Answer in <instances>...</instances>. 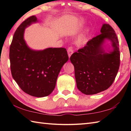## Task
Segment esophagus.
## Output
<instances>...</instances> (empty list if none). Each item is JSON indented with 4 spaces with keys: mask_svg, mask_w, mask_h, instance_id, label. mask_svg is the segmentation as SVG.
<instances>
[{
    "mask_svg": "<svg viewBox=\"0 0 131 131\" xmlns=\"http://www.w3.org/2000/svg\"><path fill=\"white\" fill-rule=\"evenodd\" d=\"M68 56H69V57L70 58V56H71V54L73 53L74 51L73 49H72L71 47H69V48L68 49Z\"/></svg>",
    "mask_w": 131,
    "mask_h": 131,
    "instance_id": "obj_1",
    "label": "esophagus"
}]
</instances>
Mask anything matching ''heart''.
Segmentation results:
<instances>
[{
    "label": "heart",
    "instance_id": "b5f03b06",
    "mask_svg": "<svg viewBox=\"0 0 131 131\" xmlns=\"http://www.w3.org/2000/svg\"><path fill=\"white\" fill-rule=\"evenodd\" d=\"M77 43L79 44H82L84 43L85 41V37L84 35H81L80 37L78 38Z\"/></svg>",
    "mask_w": 131,
    "mask_h": 131
}]
</instances>
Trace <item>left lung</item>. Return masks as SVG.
Returning <instances> with one entry per match:
<instances>
[{"label": "left lung", "mask_w": 131, "mask_h": 131, "mask_svg": "<svg viewBox=\"0 0 131 131\" xmlns=\"http://www.w3.org/2000/svg\"><path fill=\"white\" fill-rule=\"evenodd\" d=\"M105 38L112 41L114 51L106 54L101 48ZM119 41L113 27L104 24L101 34L89 40L85 47L71 56L78 90L85 94L107 90L115 80L120 66Z\"/></svg>", "instance_id": "left-lung-1"}]
</instances>
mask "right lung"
Instances as JSON below:
<instances>
[{"label": "right lung", "instance_id": "add662e5", "mask_svg": "<svg viewBox=\"0 0 131 131\" xmlns=\"http://www.w3.org/2000/svg\"><path fill=\"white\" fill-rule=\"evenodd\" d=\"M37 21L35 16H30L16 30L9 48L10 67L13 78L24 92L42 97L54 90L58 74L69 56L65 48L35 51L26 46L25 29Z\"/></svg>", "mask_w": 131, "mask_h": 131}]
</instances>
